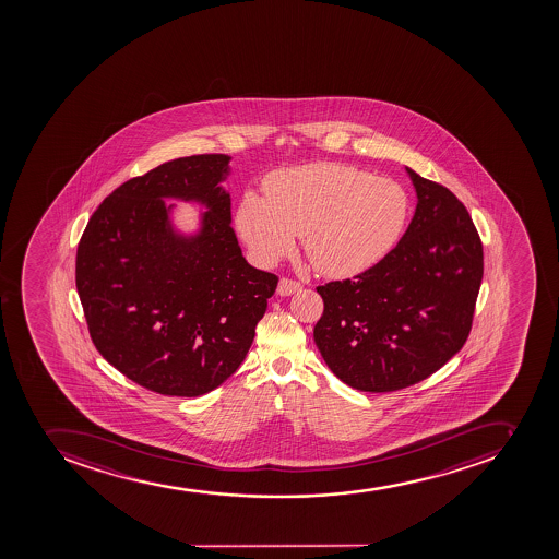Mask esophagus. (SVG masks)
I'll return each mask as SVG.
<instances>
[{"label": "esophagus", "instance_id": "1", "mask_svg": "<svg viewBox=\"0 0 559 559\" xmlns=\"http://www.w3.org/2000/svg\"><path fill=\"white\" fill-rule=\"evenodd\" d=\"M298 289H301L300 282L293 281V278H281L278 282L277 293L281 297H289L293 293H297Z\"/></svg>", "mask_w": 559, "mask_h": 559}]
</instances>
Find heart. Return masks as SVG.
<instances>
[{
  "mask_svg": "<svg viewBox=\"0 0 559 559\" xmlns=\"http://www.w3.org/2000/svg\"><path fill=\"white\" fill-rule=\"evenodd\" d=\"M409 194L393 178L343 164L277 169L262 180V194L239 200L236 225L252 252L275 264L304 250L321 275L356 277L395 248L409 217Z\"/></svg>",
  "mask_w": 559,
  "mask_h": 559,
  "instance_id": "obj_1",
  "label": "heart"
}]
</instances>
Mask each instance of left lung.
Segmentation results:
<instances>
[{"instance_id":"1","label":"left lung","mask_w":559,"mask_h":559,"mask_svg":"<svg viewBox=\"0 0 559 559\" xmlns=\"http://www.w3.org/2000/svg\"><path fill=\"white\" fill-rule=\"evenodd\" d=\"M415 216L379 264L318 286L323 314L314 342L332 373L354 390L385 393L418 384L463 348L485 261L465 205L407 168Z\"/></svg>"}]
</instances>
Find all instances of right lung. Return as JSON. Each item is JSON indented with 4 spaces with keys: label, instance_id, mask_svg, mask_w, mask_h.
<instances>
[{
    "label": "right lung",
    "instance_id": "1",
    "mask_svg": "<svg viewBox=\"0 0 559 559\" xmlns=\"http://www.w3.org/2000/svg\"><path fill=\"white\" fill-rule=\"evenodd\" d=\"M230 157L191 155L130 178L94 211L76 289L96 350L166 396H200L238 370L278 277L245 261L217 183ZM205 202L203 233L177 237L163 197Z\"/></svg>",
    "mask_w": 559,
    "mask_h": 559
}]
</instances>
